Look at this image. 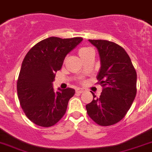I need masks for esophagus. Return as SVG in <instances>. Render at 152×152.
I'll list each match as a JSON object with an SVG mask.
<instances>
[{
    "label": "esophagus",
    "instance_id": "1",
    "mask_svg": "<svg viewBox=\"0 0 152 152\" xmlns=\"http://www.w3.org/2000/svg\"><path fill=\"white\" fill-rule=\"evenodd\" d=\"M84 91V89L83 88H77V90H76V92H77V93H82V92H83Z\"/></svg>",
    "mask_w": 152,
    "mask_h": 152
}]
</instances>
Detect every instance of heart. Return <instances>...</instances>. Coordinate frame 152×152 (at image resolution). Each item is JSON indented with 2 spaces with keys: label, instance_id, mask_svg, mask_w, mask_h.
Here are the masks:
<instances>
[{
  "label": "heart",
  "instance_id": "heart-1",
  "mask_svg": "<svg viewBox=\"0 0 152 152\" xmlns=\"http://www.w3.org/2000/svg\"><path fill=\"white\" fill-rule=\"evenodd\" d=\"M91 53H93V50L91 48H89V47H86V46L81 47L78 50V51H77V53H78L79 56L81 58V60H83L84 58L88 56Z\"/></svg>",
  "mask_w": 152,
  "mask_h": 152
}]
</instances>
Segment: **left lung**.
I'll return each instance as SVG.
<instances>
[{
	"instance_id": "8db88e82",
	"label": "left lung",
	"mask_w": 152,
	"mask_h": 152,
	"mask_svg": "<svg viewBox=\"0 0 152 152\" xmlns=\"http://www.w3.org/2000/svg\"><path fill=\"white\" fill-rule=\"evenodd\" d=\"M97 48L101 68L98 84L102 87L99 98L86 105L88 115L100 126H110L126 116L137 93V73L129 55L113 42L88 39Z\"/></svg>"
}]
</instances>
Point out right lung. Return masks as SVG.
<instances>
[{"label": "right lung", "instance_id": "1", "mask_svg": "<svg viewBox=\"0 0 152 152\" xmlns=\"http://www.w3.org/2000/svg\"><path fill=\"white\" fill-rule=\"evenodd\" d=\"M82 39L50 37L36 43L25 56L17 81L18 97L26 116L36 125L53 126L66 113L75 89L55 92L53 81L65 56Z\"/></svg>", "mask_w": 152, "mask_h": 152}]
</instances>
